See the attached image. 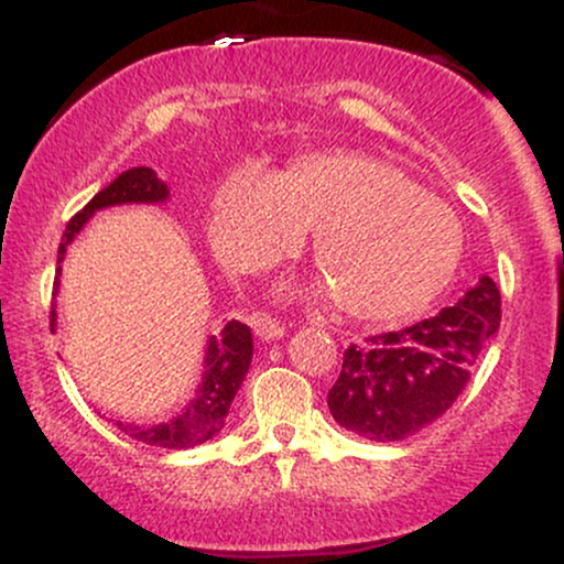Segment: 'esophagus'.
<instances>
[{
	"instance_id": "1",
	"label": "esophagus",
	"mask_w": 564,
	"mask_h": 564,
	"mask_svg": "<svg viewBox=\"0 0 564 564\" xmlns=\"http://www.w3.org/2000/svg\"><path fill=\"white\" fill-rule=\"evenodd\" d=\"M249 323L254 328V334L262 336V339H278V336H283V332H286V326L281 321L273 318L270 313H260V310L249 315Z\"/></svg>"
}]
</instances>
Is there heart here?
<instances>
[{"label": "heart", "instance_id": "b5f03b06", "mask_svg": "<svg viewBox=\"0 0 564 564\" xmlns=\"http://www.w3.org/2000/svg\"><path fill=\"white\" fill-rule=\"evenodd\" d=\"M304 230L315 264L345 313L392 321L416 313L448 286L464 232L443 200L403 172L360 153L302 159L278 174L243 161L215 196L217 249L254 270L289 254Z\"/></svg>", "mask_w": 564, "mask_h": 564}]
</instances>
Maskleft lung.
I'll return each instance as SVG.
<instances>
[{"mask_svg":"<svg viewBox=\"0 0 564 564\" xmlns=\"http://www.w3.org/2000/svg\"><path fill=\"white\" fill-rule=\"evenodd\" d=\"M501 323V291L488 275L453 307L345 349L328 390L336 424L377 443L416 435L456 403Z\"/></svg>","mask_w":564,"mask_h":564,"instance_id":"obj_1","label":"left lung"}]
</instances>
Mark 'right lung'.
<instances>
[{"label": "right lung", "mask_w": 564, "mask_h": 564, "mask_svg": "<svg viewBox=\"0 0 564 564\" xmlns=\"http://www.w3.org/2000/svg\"><path fill=\"white\" fill-rule=\"evenodd\" d=\"M166 196H170L166 183L156 177V172H153L151 166H134V170L119 174L111 185L102 187L82 212H76V215L68 219L66 232H63V243L61 249H57V278H61V262L63 254H66V246L74 241L76 232L84 228V223H87L97 209H106V206L116 204H159V200H166ZM50 321H53L55 326V310L53 315H50ZM251 352H254L251 328L241 321H230L228 326L223 328V334L212 336L209 339L204 358V381H200L198 394L187 403L185 411H180L177 416L170 419L166 424L138 426L116 422V426H119L127 437L138 440V443L156 445V448L166 451H183L206 443V440L215 437L225 426V416H228L232 398H236L238 387H241L246 371H249Z\"/></svg>", "instance_id": "1"}]
</instances>
